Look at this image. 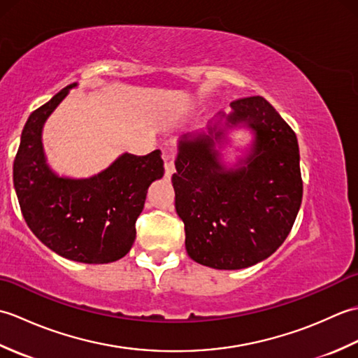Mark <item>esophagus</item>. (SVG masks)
Wrapping results in <instances>:
<instances>
[{
	"label": "esophagus",
	"mask_w": 358,
	"mask_h": 358,
	"mask_svg": "<svg viewBox=\"0 0 358 358\" xmlns=\"http://www.w3.org/2000/svg\"><path fill=\"white\" fill-rule=\"evenodd\" d=\"M164 171H166V177H171V175L175 172L173 155H166L164 157Z\"/></svg>",
	"instance_id": "1"
}]
</instances>
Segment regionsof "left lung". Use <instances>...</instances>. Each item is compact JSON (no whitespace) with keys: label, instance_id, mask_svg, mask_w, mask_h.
Returning <instances> with one entry per match:
<instances>
[{"label":"left lung","instance_id":"left-lung-1","mask_svg":"<svg viewBox=\"0 0 358 358\" xmlns=\"http://www.w3.org/2000/svg\"><path fill=\"white\" fill-rule=\"evenodd\" d=\"M231 108L208 132L178 141L172 175L189 257L227 271L249 268L275 252L292 229L303 196L292 129L263 96L235 100ZM237 125L250 128L255 141L239 166L226 170L215 144L225 139L226 128Z\"/></svg>","mask_w":358,"mask_h":358}]
</instances>
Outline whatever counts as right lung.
<instances>
[{"mask_svg": "<svg viewBox=\"0 0 358 358\" xmlns=\"http://www.w3.org/2000/svg\"><path fill=\"white\" fill-rule=\"evenodd\" d=\"M77 83L30 113L13 162V186L29 229L67 260L103 264L123 258L135 241V222L152 181L163 177L158 149L123 154L89 178L59 177L45 163L43 126Z\"/></svg>", "mask_w": 358, "mask_h": 358, "instance_id": "right-lung-1", "label": "right lung"}]
</instances>
